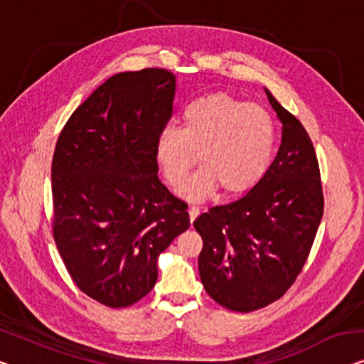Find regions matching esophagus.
<instances>
[{"mask_svg":"<svg viewBox=\"0 0 364 364\" xmlns=\"http://www.w3.org/2000/svg\"><path fill=\"white\" fill-rule=\"evenodd\" d=\"M198 215H199V208L198 205H191V208H189V220H191V224Z\"/></svg>","mask_w":364,"mask_h":364,"instance_id":"obj_1","label":"esophagus"}]
</instances>
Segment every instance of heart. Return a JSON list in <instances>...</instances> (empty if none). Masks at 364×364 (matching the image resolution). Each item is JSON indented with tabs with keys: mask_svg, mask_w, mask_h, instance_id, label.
Masks as SVG:
<instances>
[{
	"mask_svg": "<svg viewBox=\"0 0 364 364\" xmlns=\"http://www.w3.org/2000/svg\"><path fill=\"white\" fill-rule=\"evenodd\" d=\"M276 127L262 106L225 93L199 96L184 106L181 129L168 124L155 142V156L173 188L186 181L181 194L200 199L222 186L227 194L245 193L262 181L273 160Z\"/></svg>",
	"mask_w": 364,
	"mask_h": 364,
	"instance_id": "1",
	"label": "heart"
}]
</instances>
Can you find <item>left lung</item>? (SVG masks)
<instances>
[{"label":"left lung","instance_id":"8db88e82","mask_svg":"<svg viewBox=\"0 0 364 364\" xmlns=\"http://www.w3.org/2000/svg\"><path fill=\"white\" fill-rule=\"evenodd\" d=\"M283 124L278 155L257 186L193 222L203 238L199 276L213 299L235 312L278 301L306 263L323 214L321 170L299 119L268 90Z\"/></svg>","mask_w":364,"mask_h":364}]
</instances>
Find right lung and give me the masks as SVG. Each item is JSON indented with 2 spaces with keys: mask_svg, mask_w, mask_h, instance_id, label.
Returning <instances> with one entry per match:
<instances>
[{
  "mask_svg": "<svg viewBox=\"0 0 364 364\" xmlns=\"http://www.w3.org/2000/svg\"><path fill=\"white\" fill-rule=\"evenodd\" d=\"M176 78L144 68L107 78L77 107L52 160L53 238L81 291L127 307L154 289L156 259L189 227L188 204L159 180L155 142Z\"/></svg>",
  "mask_w": 364,
  "mask_h": 364,
  "instance_id": "obj_1",
  "label": "right lung"
}]
</instances>
